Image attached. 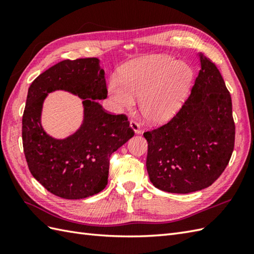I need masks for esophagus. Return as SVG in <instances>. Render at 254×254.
Returning <instances> with one entry per match:
<instances>
[{
    "label": "esophagus",
    "mask_w": 254,
    "mask_h": 254,
    "mask_svg": "<svg viewBox=\"0 0 254 254\" xmlns=\"http://www.w3.org/2000/svg\"><path fill=\"white\" fill-rule=\"evenodd\" d=\"M130 127H131L132 130H133L134 132H135V134H139V133L142 132L141 126H139V123L136 122V121H134V120L130 121Z\"/></svg>",
    "instance_id": "obj_1"
}]
</instances>
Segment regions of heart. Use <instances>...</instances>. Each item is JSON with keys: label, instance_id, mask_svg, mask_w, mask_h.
Listing matches in <instances>:
<instances>
[{"label": "heart", "instance_id": "heart-1", "mask_svg": "<svg viewBox=\"0 0 254 254\" xmlns=\"http://www.w3.org/2000/svg\"><path fill=\"white\" fill-rule=\"evenodd\" d=\"M193 73L183 62L169 56H152L131 63L121 82L112 78L108 87L111 99L121 108H131L139 98V109L152 122L174 116L190 89Z\"/></svg>", "mask_w": 254, "mask_h": 254}]
</instances>
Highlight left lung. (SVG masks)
Returning a JSON list of instances; mask_svg holds the SVG:
<instances>
[{"label": "left lung", "instance_id": "8db88e82", "mask_svg": "<svg viewBox=\"0 0 254 254\" xmlns=\"http://www.w3.org/2000/svg\"><path fill=\"white\" fill-rule=\"evenodd\" d=\"M198 57L201 69L185 105L165 126L143 134L149 180L165 192L191 193L213 185L235 146L229 91L215 63Z\"/></svg>", "mask_w": 254, "mask_h": 254}]
</instances>
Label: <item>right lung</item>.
<instances>
[{
	"mask_svg": "<svg viewBox=\"0 0 254 254\" xmlns=\"http://www.w3.org/2000/svg\"><path fill=\"white\" fill-rule=\"evenodd\" d=\"M97 58L64 60L31 83L23 115V147L27 165L37 181L57 196L85 198L104 190L109 158L134 132L124 115H110L97 100L107 98L105 71ZM68 91L83 99L84 118L79 130L59 140L41 126L48 93Z\"/></svg>",
	"mask_w": 254,
	"mask_h": 254,
	"instance_id": "1",
	"label": "right lung"
}]
</instances>
